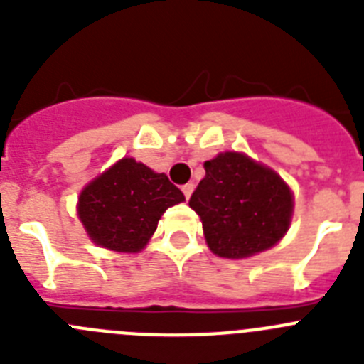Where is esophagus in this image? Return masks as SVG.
<instances>
[{
    "label": "esophagus",
    "mask_w": 364,
    "mask_h": 364,
    "mask_svg": "<svg viewBox=\"0 0 364 364\" xmlns=\"http://www.w3.org/2000/svg\"><path fill=\"white\" fill-rule=\"evenodd\" d=\"M193 189H195V186H193L191 182H189V184H184V186H182V191H184V197H186V198L191 197Z\"/></svg>",
    "instance_id": "esophagus-1"
}]
</instances>
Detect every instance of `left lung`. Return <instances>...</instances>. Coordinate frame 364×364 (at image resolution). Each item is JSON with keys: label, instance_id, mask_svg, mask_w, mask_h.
I'll list each match as a JSON object with an SVG mask.
<instances>
[{"label": "left lung", "instance_id": "left-lung-1", "mask_svg": "<svg viewBox=\"0 0 364 364\" xmlns=\"http://www.w3.org/2000/svg\"><path fill=\"white\" fill-rule=\"evenodd\" d=\"M189 198L211 252L244 259L277 244L290 226L294 197L281 176L242 153H220Z\"/></svg>", "mask_w": 364, "mask_h": 364}]
</instances>
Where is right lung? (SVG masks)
Listing matches in <instances>:
<instances>
[{"mask_svg":"<svg viewBox=\"0 0 364 364\" xmlns=\"http://www.w3.org/2000/svg\"><path fill=\"white\" fill-rule=\"evenodd\" d=\"M184 200V193L164 173L122 159L83 189L78 215L98 246L136 253L151 239L164 211Z\"/></svg>","mask_w":364,"mask_h":364,"instance_id":"right-lung-1","label":"right lung"}]
</instances>
